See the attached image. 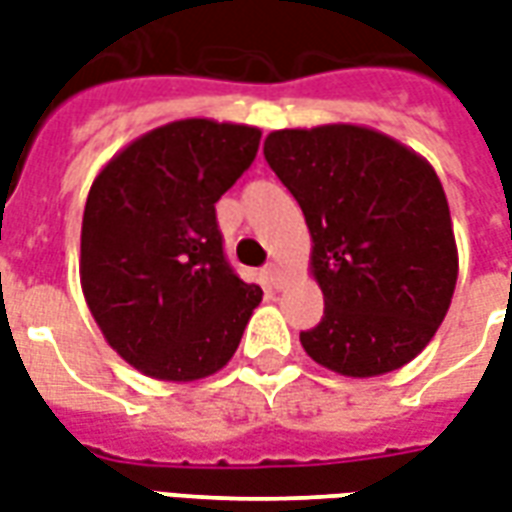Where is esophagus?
Returning <instances> with one entry per match:
<instances>
[{"label":"esophagus","instance_id":"1","mask_svg":"<svg viewBox=\"0 0 512 512\" xmlns=\"http://www.w3.org/2000/svg\"><path fill=\"white\" fill-rule=\"evenodd\" d=\"M266 279L274 285V288H282V271H279L277 263H268L266 266Z\"/></svg>","mask_w":512,"mask_h":512}]
</instances>
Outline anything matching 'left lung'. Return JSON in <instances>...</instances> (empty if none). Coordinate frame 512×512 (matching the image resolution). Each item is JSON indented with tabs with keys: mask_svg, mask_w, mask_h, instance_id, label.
I'll list each match as a JSON object with an SVG mask.
<instances>
[{
	"mask_svg": "<svg viewBox=\"0 0 512 512\" xmlns=\"http://www.w3.org/2000/svg\"><path fill=\"white\" fill-rule=\"evenodd\" d=\"M263 153L312 235L326 310L301 332L304 351L351 378L408 365L444 321L458 279L439 175L392 136L348 123L271 131Z\"/></svg>",
	"mask_w": 512,
	"mask_h": 512,
	"instance_id": "obj_1",
	"label": "left lung"
}]
</instances>
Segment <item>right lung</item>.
<instances>
[{"label":"right lung","instance_id":"add662e5","mask_svg":"<svg viewBox=\"0 0 512 512\" xmlns=\"http://www.w3.org/2000/svg\"><path fill=\"white\" fill-rule=\"evenodd\" d=\"M260 131L202 117L134 139L106 164L82 219V290L117 354L158 381L233 359L263 290L224 257L216 202L252 167Z\"/></svg>","mask_w":512,"mask_h":512}]
</instances>
